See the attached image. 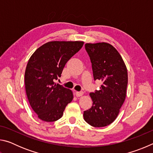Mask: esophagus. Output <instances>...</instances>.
I'll list each match as a JSON object with an SVG mask.
<instances>
[{
    "instance_id": "obj_1",
    "label": "esophagus",
    "mask_w": 153,
    "mask_h": 153,
    "mask_svg": "<svg viewBox=\"0 0 153 153\" xmlns=\"http://www.w3.org/2000/svg\"><path fill=\"white\" fill-rule=\"evenodd\" d=\"M83 94H84V92H76V95L77 97H82Z\"/></svg>"
}]
</instances>
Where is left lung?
<instances>
[{
    "mask_svg": "<svg viewBox=\"0 0 153 153\" xmlns=\"http://www.w3.org/2000/svg\"><path fill=\"white\" fill-rule=\"evenodd\" d=\"M85 48L92 63L94 80L102 84L99 90L90 93L92 106L84 112V119L95 128L112 123L125 101L128 86V70L115 47L107 42L86 43Z\"/></svg>",
    "mask_w": 153,
    "mask_h": 153,
    "instance_id": "8db88e82",
    "label": "left lung"
}]
</instances>
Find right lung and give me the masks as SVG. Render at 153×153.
Instances as JSON below:
<instances>
[{"label":"right lung","mask_w":153,"mask_h":153,"mask_svg":"<svg viewBox=\"0 0 153 153\" xmlns=\"http://www.w3.org/2000/svg\"><path fill=\"white\" fill-rule=\"evenodd\" d=\"M83 41H51L40 46L28 61L25 87L31 107L40 120L53 122L60 119L73 92L54 82L65 65L84 45Z\"/></svg>","instance_id":"obj_1"}]
</instances>
